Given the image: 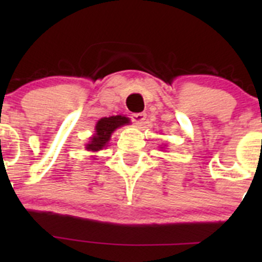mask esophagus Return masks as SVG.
Segmentation results:
<instances>
[{
	"label": "esophagus",
	"instance_id": "obj_1",
	"mask_svg": "<svg viewBox=\"0 0 262 262\" xmlns=\"http://www.w3.org/2000/svg\"><path fill=\"white\" fill-rule=\"evenodd\" d=\"M130 119L136 125H142L146 120V114L144 113H136V114H132Z\"/></svg>",
	"mask_w": 262,
	"mask_h": 262
}]
</instances>
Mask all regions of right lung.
<instances>
[{
  "mask_svg": "<svg viewBox=\"0 0 262 262\" xmlns=\"http://www.w3.org/2000/svg\"><path fill=\"white\" fill-rule=\"evenodd\" d=\"M129 123H130L129 118H125L124 115H115L100 119L95 126V134L91 137L89 143L86 144V149L92 150V152L102 149L110 141L113 132Z\"/></svg>",
  "mask_w": 262,
  "mask_h": 262,
  "instance_id": "obj_1",
  "label": "right lung"
}]
</instances>
